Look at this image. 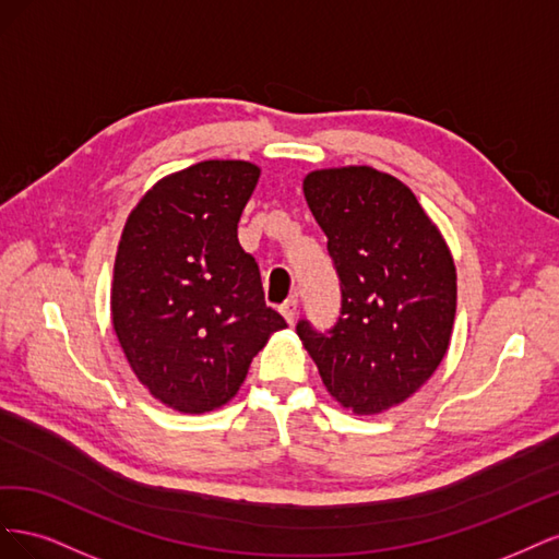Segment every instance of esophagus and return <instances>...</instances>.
<instances>
[{
    "mask_svg": "<svg viewBox=\"0 0 559 559\" xmlns=\"http://www.w3.org/2000/svg\"><path fill=\"white\" fill-rule=\"evenodd\" d=\"M280 312H282V317L286 319V324H294L296 321V314H298V298H289L284 302V306L280 308Z\"/></svg>",
    "mask_w": 559,
    "mask_h": 559,
    "instance_id": "34e87169",
    "label": "esophagus"
}]
</instances>
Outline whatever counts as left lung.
<instances>
[{
    "instance_id": "left-lung-1",
    "label": "left lung",
    "mask_w": 559,
    "mask_h": 559,
    "mask_svg": "<svg viewBox=\"0 0 559 559\" xmlns=\"http://www.w3.org/2000/svg\"><path fill=\"white\" fill-rule=\"evenodd\" d=\"M341 280L329 331L300 319L296 333L329 394L357 415L411 399L443 361L456 310V273L441 230L415 193L368 165L302 179Z\"/></svg>"
}]
</instances>
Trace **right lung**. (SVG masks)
Listing matches in <instances>:
<instances>
[{
  "mask_svg": "<svg viewBox=\"0 0 559 559\" xmlns=\"http://www.w3.org/2000/svg\"><path fill=\"white\" fill-rule=\"evenodd\" d=\"M259 165L202 160L167 175L128 216L111 284L118 343L151 396L189 415L222 408L270 333L259 265L238 222Z\"/></svg>",
  "mask_w": 559,
  "mask_h": 559,
  "instance_id": "add662e5",
  "label": "right lung"
}]
</instances>
